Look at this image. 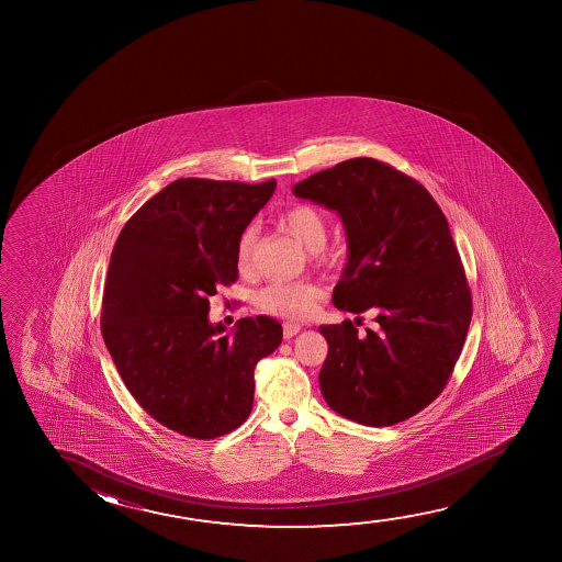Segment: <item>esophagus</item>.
<instances>
[{"instance_id":"1","label":"esophagus","mask_w":562,"mask_h":562,"mask_svg":"<svg viewBox=\"0 0 562 562\" xmlns=\"http://www.w3.org/2000/svg\"><path fill=\"white\" fill-rule=\"evenodd\" d=\"M301 326L300 324L285 323L284 324V338L290 339L293 336H297L300 334Z\"/></svg>"}]
</instances>
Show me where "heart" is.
Masks as SVG:
<instances>
[{
    "instance_id": "1",
    "label": "heart",
    "mask_w": 562,
    "mask_h": 562,
    "mask_svg": "<svg viewBox=\"0 0 562 562\" xmlns=\"http://www.w3.org/2000/svg\"><path fill=\"white\" fill-rule=\"evenodd\" d=\"M278 224L307 251L321 254L318 249L324 246L328 236V223L318 209L307 203H297L282 213ZM255 246H257V231L254 226H249L239 236L238 247H236V259L241 272H247L254 267ZM321 295L323 290L311 282H274L259 292L257 301L272 315L290 318V321H301L313 313Z\"/></svg>"
}]
</instances>
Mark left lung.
<instances>
[{
  "mask_svg": "<svg viewBox=\"0 0 562 562\" xmlns=\"http://www.w3.org/2000/svg\"><path fill=\"white\" fill-rule=\"evenodd\" d=\"M293 195L336 211L346 228L349 254L331 303L376 313L378 330L364 336L351 321L318 328L328 341L324 400L364 426L403 423L443 392L472 316L446 215L415 178L370 157L311 175Z\"/></svg>",
  "mask_w": 562,
  "mask_h": 562,
  "instance_id": "obj_1",
  "label": "left lung"
}]
</instances>
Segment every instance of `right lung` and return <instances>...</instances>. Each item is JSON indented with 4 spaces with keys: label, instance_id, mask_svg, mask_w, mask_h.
Wrapping results in <instances>:
<instances>
[{
    "label": "right lung",
    "instance_id": "obj_1",
    "mask_svg": "<svg viewBox=\"0 0 562 562\" xmlns=\"http://www.w3.org/2000/svg\"><path fill=\"white\" fill-rule=\"evenodd\" d=\"M277 180L180 178L119 234L103 290L101 334L139 407L169 430L215 439L246 423L255 364L282 341L270 316L209 323V297L238 280L236 247Z\"/></svg>",
    "mask_w": 562,
    "mask_h": 562
}]
</instances>
